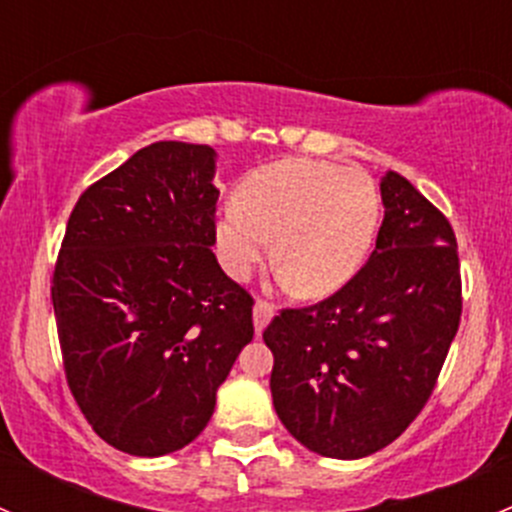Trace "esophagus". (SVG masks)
<instances>
[{
	"label": "esophagus",
	"mask_w": 512,
	"mask_h": 512,
	"mask_svg": "<svg viewBox=\"0 0 512 512\" xmlns=\"http://www.w3.org/2000/svg\"><path fill=\"white\" fill-rule=\"evenodd\" d=\"M252 319H255V334L265 332V327L272 319V307L267 302H255V309H252Z\"/></svg>",
	"instance_id": "obj_1"
}]
</instances>
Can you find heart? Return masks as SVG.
<instances>
[{"mask_svg":"<svg viewBox=\"0 0 512 512\" xmlns=\"http://www.w3.org/2000/svg\"><path fill=\"white\" fill-rule=\"evenodd\" d=\"M379 225V190L359 168L287 158L247 175L215 223L227 275L245 280L267 255L294 294L319 299L361 270Z\"/></svg>","mask_w":512,"mask_h":512,"instance_id":"heart-1","label":"heart"}]
</instances>
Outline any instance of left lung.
<instances>
[{"label":"left lung","instance_id":"1","mask_svg":"<svg viewBox=\"0 0 512 512\" xmlns=\"http://www.w3.org/2000/svg\"><path fill=\"white\" fill-rule=\"evenodd\" d=\"M379 188L384 223L369 262L324 302L282 309L262 334L280 421L339 461L371 456L409 428L461 322L448 220L394 170Z\"/></svg>","mask_w":512,"mask_h":512}]
</instances>
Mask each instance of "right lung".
I'll return each instance as SVG.
<instances>
[{"label":"right lung","instance_id":"1","mask_svg":"<svg viewBox=\"0 0 512 512\" xmlns=\"http://www.w3.org/2000/svg\"><path fill=\"white\" fill-rule=\"evenodd\" d=\"M210 146L158 141L91 185L54 270L69 389L108 446L141 458L200 436L237 354L252 297L215 245Z\"/></svg>","mask_w":512,"mask_h":512}]
</instances>
